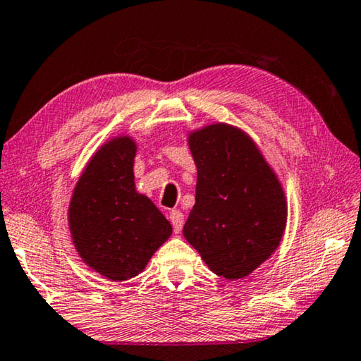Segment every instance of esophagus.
Segmentation results:
<instances>
[{
    "label": "esophagus",
    "mask_w": 361,
    "mask_h": 361,
    "mask_svg": "<svg viewBox=\"0 0 361 361\" xmlns=\"http://www.w3.org/2000/svg\"><path fill=\"white\" fill-rule=\"evenodd\" d=\"M169 219L171 221V225H173V231L180 233L183 230V225H185V215H183L180 210H171Z\"/></svg>",
    "instance_id": "obj_1"
}]
</instances>
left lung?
I'll use <instances>...</instances> for the list:
<instances>
[{
    "label": "left lung",
    "instance_id": "1",
    "mask_svg": "<svg viewBox=\"0 0 361 361\" xmlns=\"http://www.w3.org/2000/svg\"><path fill=\"white\" fill-rule=\"evenodd\" d=\"M197 169L196 204L183 236L216 276L245 278L279 247L288 223L281 181L255 141L214 122L188 131Z\"/></svg>",
    "mask_w": 361,
    "mask_h": 361
}]
</instances>
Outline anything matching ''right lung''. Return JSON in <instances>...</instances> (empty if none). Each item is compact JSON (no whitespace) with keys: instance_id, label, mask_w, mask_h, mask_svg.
Segmentation results:
<instances>
[{"instance_id":"right-lung-1","label":"right lung","mask_w":361,"mask_h":361,"mask_svg":"<svg viewBox=\"0 0 361 361\" xmlns=\"http://www.w3.org/2000/svg\"><path fill=\"white\" fill-rule=\"evenodd\" d=\"M136 149L130 135L101 145L68 202V230L80 259L109 281L138 276L171 236L170 221L149 197L136 191Z\"/></svg>"}]
</instances>
